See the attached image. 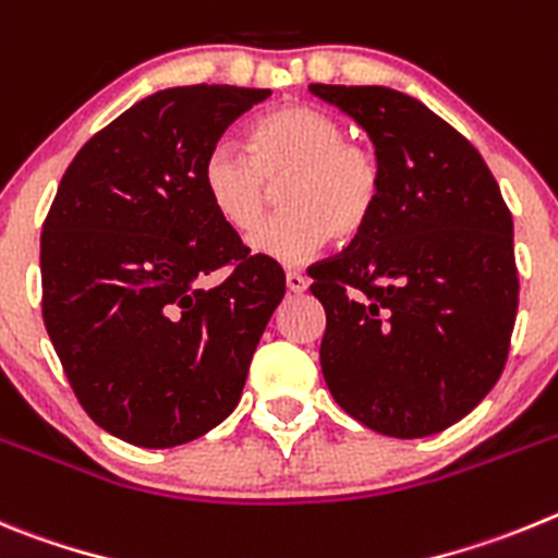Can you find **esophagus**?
<instances>
[{
	"label": "esophagus",
	"instance_id": "esophagus-1",
	"mask_svg": "<svg viewBox=\"0 0 558 558\" xmlns=\"http://www.w3.org/2000/svg\"><path fill=\"white\" fill-rule=\"evenodd\" d=\"M286 286H289V291H294V294H300V291L308 289V278L291 269V272H286Z\"/></svg>",
	"mask_w": 558,
	"mask_h": 558
}]
</instances>
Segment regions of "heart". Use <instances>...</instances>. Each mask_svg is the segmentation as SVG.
Segmentation results:
<instances>
[{"label":"heart","instance_id":"b5f03b06","mask_svg":"<svg viewBox=\"0 0 558 558\" xmlns=\"http://www.w3.org/2000/svg\"><path fill=\"white\" fill-rule=\"evenodd\" d=\"M247 153L210 147L199 167L208 205L239 235L259 227L281 185L284 214L253 239V250L280 264H303L328 239L355 242L373 225L384 197V160L348 124L314 105H278L244 133Z\"/></svg>","mask_w":558,"mask_h":558}]
</instances>
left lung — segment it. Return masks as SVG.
<instances>
[{"label": "left lung", "instance_id": "obj_1", "mask_svg": "<svg viewBox=\"0 0 558 558\" xmlns=\"http://www.w3.org/2000/svg\"><path fill=\"white\" fill-rule=\"evenodd\" d=\"M311 92L353 117L384 160L373 225L316 260L323 375L366 428L416 439L450 428L498 384L520 280L514 225L478 149L414 97L380 85Z\"/></svg>", "mask_w": 558, "mask_h": 558}]
</instances>
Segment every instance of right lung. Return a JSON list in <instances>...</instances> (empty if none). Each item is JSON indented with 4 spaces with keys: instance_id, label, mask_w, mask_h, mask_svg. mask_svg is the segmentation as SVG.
<instances>
[{
    "instance_id": "1",
    "label": "right lung",
    "mask_w": 558,
    "mask_h": 558,
    "mask_svg": "<svg viewBox=\"0 0 558 558\" xmlns=\"http://www.w3.org/2000/svg\"><path fill=\"white\" fill-rule=\"evenodd\" d=\"M269 88L183 85L135 102L83 144L41 233V311L69 386L99 428L174 448L239 405L286 294L283 269L214 214L210 147ZM217 268L214 290L198 280Z\"/></svg>"
}]
</instances>
